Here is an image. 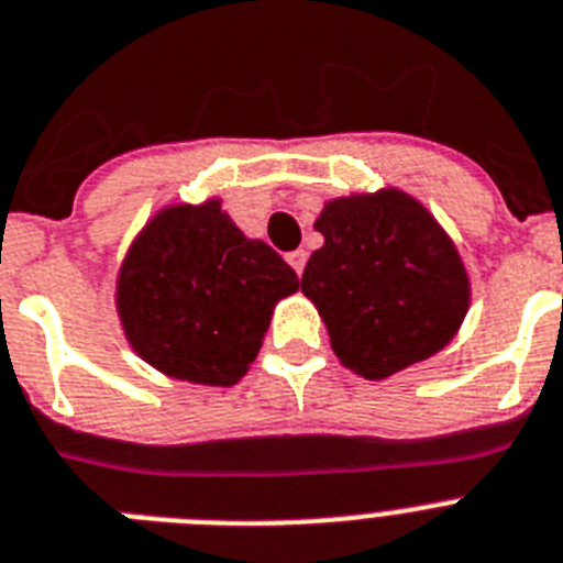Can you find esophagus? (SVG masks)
I'll return each instance as SVG.
<instances>
[{"mask_svg":"<svg viewBox=\"0 0 563 563\" xmlns=\"http://www.w3.org/2000/svg\"><path fill=\"white\" fill-rule=\"evenodd\" d=\"M287 264H290L292 271L299 273H305V264H307V253L305 250H292V253H287Z\"/></svg>","mask_w":563,"mask_h":563,"instance_id":"1","label":"esophagus"}]
</instances>
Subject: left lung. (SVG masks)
Returning a JSON list of instances; mask_svg holds the SVG:
<instances>
[{
	"mask_svg": "<svg viewBox=\"0 0 563 563\" xmlns=\"http://www.w3.org/2000/svg\"><path fill=\"white\" fill-rule=\"evenodd\" d=\"M301 292L335 358L382 382L444 350L470 310V273L439 219L401 187L324 201Z\"/></svg>",
	"mask_w": 563,
	"mask_h": 563,
	"instance_id": "left-lung-1",
	"label": "left lung"
}]
</instances>
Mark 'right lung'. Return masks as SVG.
<instances>
[{
	"label": "right lung",
	"mask_w": 563,
	"mask_h": 563,
	"mask_svg": "<svg viewBox=\"0 0 563 563\" xmlns=\"http://www.w3.org/2000/svg\"><path fill=\"white\" fill-rule=\"evenodd\" d=\"M296 290L290 264L210 196L144 222L119 264L117 316L133 353L162 376L233 387L256 362L276 305Z\"/></svg>",
	"instance_id": "obj_1"
}]
</instances>
